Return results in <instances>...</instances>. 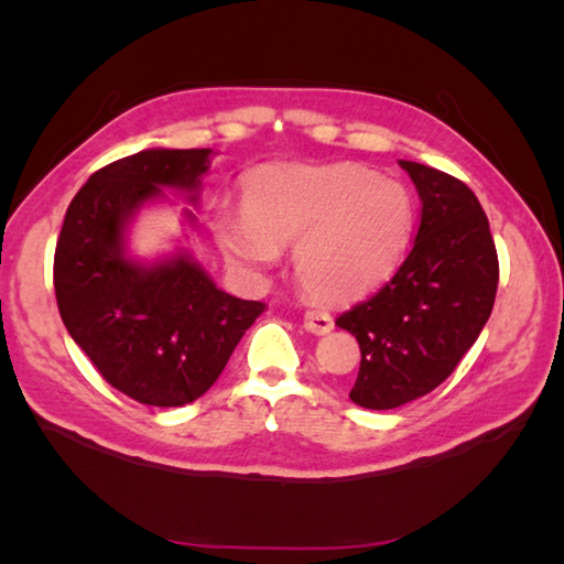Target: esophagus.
Instances as JSON below:
<instances>
[{
    "label": "esophagus",
    "instance_id": "esophagus-1",
    "mask_svg": "<svg viewBox=\"0 0 564 564\" xmlns=\"http://www.w3.org/2000/svg\"><path fill=\"white\" fill-rule=\"evenodd\" d=\"M305 329L313 334H327L334 329V319L329 313H325V310H307Z\"/></svg>",
    "mask_w": 564,
    "mask_h": 564
}]
</instances>
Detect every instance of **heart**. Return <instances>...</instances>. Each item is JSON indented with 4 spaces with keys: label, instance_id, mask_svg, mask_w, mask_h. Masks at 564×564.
<instances>
[{
    "label": "heart",
    "instance_id": "obj_1",
    "mask_svg": "<svg viewBox=\"0 0 564 564\" xmlns=\"http://www.w3.org/2000/svg\"><path fill=\"white\" fill-rule=\"evenodd\" d=\"M406 188L358 164L263 166L247 178L245 215H220L227 254L267 269L295 241L301 289L327 303L356 301L398 269L412 235Z\"/></svg>",
    "mask_w": 564,
    "mask_h": 564
}]
</instances>
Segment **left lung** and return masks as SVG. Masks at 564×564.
Returning <instances> with one entry per match:
<instances>
[{"label":"left lung","mask_w":564,"mask_h":564,"mask_svg":"<svg viewBox=\"0 0 564 564\" xmlns=\"http://www.w3.org/2000/svg\"><path fill=\"white\" fill-rule=\"evenodd\" d=\"M422 200L414 247L392 281L337 319L361 346L349 398L394 410L438 388L492 315L499 261L480 200L460 178L400 160Z\"/></svg>","instance_id":"obj_1"}]
</instances>
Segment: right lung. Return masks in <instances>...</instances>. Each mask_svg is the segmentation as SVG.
<instances>
[{"label":"right lung","mask_w":564,"mask_h":564,"mask_svg":"<svg viewBox=\"0 0 564 564\" xmlns=\"http://www.w3.org/2000/svg\"><path fill=\"white\" fill-rule=\"evenodd\" d=\"M210 154L152 148L111 162L77 191L57 237L53 281L69 337L109 386L142 404L198 400L267 310L220 291L186 249L152 263L128 254L140 208L164 200V188L196 203Z\"/></svg>","instance_id":"right-lung-1"}]
</instances>
